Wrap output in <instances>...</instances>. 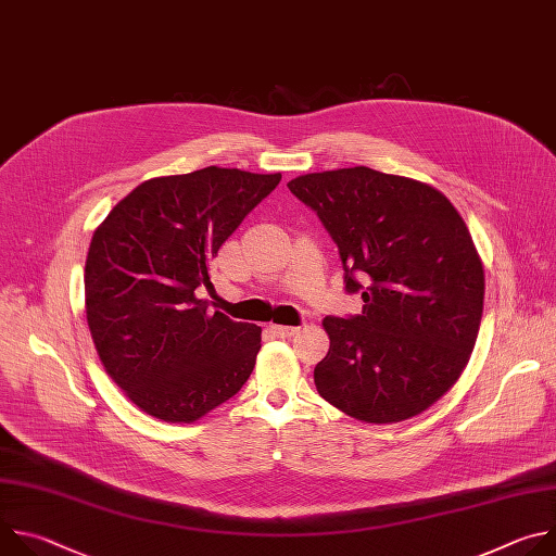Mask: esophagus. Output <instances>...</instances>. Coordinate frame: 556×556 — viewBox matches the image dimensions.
<instances>
[{
	"mask_svg": "<svg viewBox=\"0 0 556 556\" xmlns=\"http://www.w3.org/2000/svg\"><path fill=\"white\" fill-rule=\"evenodd\" d=\"M270 332H273V337H277V339H290V337H294V334L299 332V328H288V326H270Z\"/></svg>",
	"mask_w": 556,
	"mask_h": 556,
	"instance_id": "34e87169",
	"label": "esophagus"
}]
</instances>
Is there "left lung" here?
<instances>
[{
    "label": "left lung",
    "mask_w": 556,
    "mask_h": 556,
    "mask_svg": "<svg viewBox=\"0 0 556 556\" xmlns=\"http://www.w3.org/2000/svg\"><path fill=\"white\" fill-rule=\"evenodd\" d=\"M288 189L330 230L345 288L363 299L358 316L324 319L316 391L369 425L420 416L457 382L480 332L484 266L462 215L431 185L369 167Z\"/></svg>",
    "instance_id": "left-lung-1"
}]
</instances>
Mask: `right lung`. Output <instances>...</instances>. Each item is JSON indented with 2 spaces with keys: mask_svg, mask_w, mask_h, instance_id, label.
Returning <instances> with one entry per match:
<instances>
[{
  "mask_svg": "<svg viewBox=\"0 0 556 556\" xmlns=\"http://www.w3.org/2000/svg\"><path fill=\"white\" fill-rule=\"evenodd\" d=\"M281 174L206 167L138 185L97 226L88 326L108 376L147 416L191 425L249 380L262 328L198 296L211 262Z\"/></svg>",
  "mask_w": 556,
  "mask_h": 556,
  "instance_id": "1",
  "label": "right lung"
}]
</instances>
